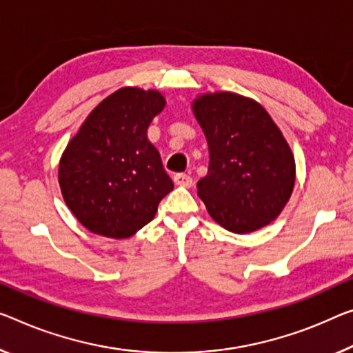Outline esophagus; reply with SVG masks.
Returning <instances> with one entry per match:
<instances>
[{
  "label": "esophagus",
  "mask_w": 353,
  "mask_h": 353,
  "mask_svg": "<svg viewBox=\"0 0 353 353\" xmlns=\"http://www.w3.org/2000/svg\"><path fill=\"white\" fill-rule=\"evenodd\" d=\"M173 183H175L176 186L191 188L192 186V178L186 175V173H176V175H173Z\"/></svg>",
  "instance_id": "1"
}]
</instances>
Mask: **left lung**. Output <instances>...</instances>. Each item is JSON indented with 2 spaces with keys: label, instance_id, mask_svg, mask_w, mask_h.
<instances>
[{
  "label": "left lung",
  "instance_id": "left-lung-1",
  "mask_svg": "<svg viewBox=\"0 0 353 353\" xmlns=\"http://www.w3.org/2000/svg\"><path fill=\"white\" fill-rule=\"evenodd\" d=\"M192 112L210 151L197 183L210 216L240 235L268 225L295 186V158L281 129L259 102L230 91L197 96Z\"/></svg>",
  "mask_w": 353,
  "mask_h": 353
}]
</instances>
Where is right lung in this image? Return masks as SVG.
<instances>
[{
    "instance_id": "right-lung-1",
    "label": "right lung",
    "mask_w": 353,
    "mask_h": 353,
    "mask_svg": "<svg viewBox=\"0 0 353 353\" xmlns=\"http://www.w3.org/2000/svg\"><path fill=\"white\" fill-rule=\"evenodd\" d=\"M164 107L159 91L124 86L93 108L63 151V199L90 232L118 240L134 235L153 221L173 189L159 151L146 137Z\"/></svg>"
}]
</instances>
